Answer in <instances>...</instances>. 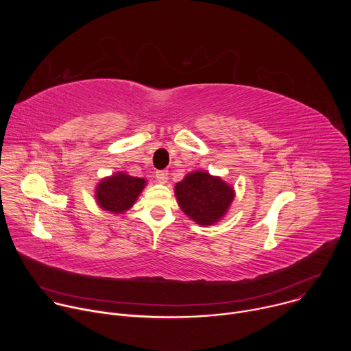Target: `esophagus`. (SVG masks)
Segmentation results:
<instances>
[{
  "label": "esophagus",
  "instance_id": "34e87169",
  "mask_svg": "<svg viewBox=\"0 0 351 351\" xmlns=\"http://www.w3.org/2000/svg\"><path fill=\"white\" fill-rule=\"evenodd\" d=\"M156 178L161 184H165L168 182V171H158L156 173Z\"/></svg>",
  "mask_w": 351,
  "mask_h": 351
}]
</instances>
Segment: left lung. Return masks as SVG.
<instances>
[{"label":"left lung","instance_id":"1","mask_svg":"<svg viewBox=\"0 0 351 351\" xmlns=\"http://www.w3.org/2000/svg\"><path fill=\"white\" fill-rule=\"evenodd\" d=\"M175 195L184 215L198 225L211 226L228 214L236 193L219 176L195 171L175 184Z\"/></svg>","mask_w":351,"mask_h":351}]
</instances>
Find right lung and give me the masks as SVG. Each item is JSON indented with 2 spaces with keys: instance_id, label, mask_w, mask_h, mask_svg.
Returning <instances> with one entry per match:
<instances>
[{
  "instance_id": "obj_1",
  "label": "right lung",
  "mask_w": 351,
  "mask_h": 351,
  "mask_svg": "<svg viewBox=\"0 0 351 351\" xmlns=\"http://www.w3.org/2000/svg\"><path fill=\"white\" fill-rule=\"evenodd\" d=\"M147 180L134 178L126 172H115L111 176L103 178L95 186L94 198L97 206L115 215L129 211L140 193L144 190Z\"/></svg>"
}]
</instances>
